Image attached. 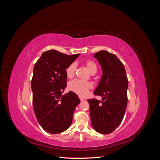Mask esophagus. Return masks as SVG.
Wrapping results in <instances>:
<instances>
[{
	"mask_svg": "<svg viewBox=\"0 0 160 160\" xmlns=\"http://www.w3.org/2000/svg\"><path fill=\"white\" fill-rule=\"evenodd\" d=\"M79 99L81 101H84L85 99L84 98H83V97H81V96H79Z\"/></svg>",
	"mask_w": 160,
	"mask_h": 160,
	"instance_id": "obj_1",
	"label": "esophagus"
}]
</instances>
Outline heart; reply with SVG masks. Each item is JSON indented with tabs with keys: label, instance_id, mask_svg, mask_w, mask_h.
Returning a JSON list of instances; mask_svg holds the SVG:
<instances>
[{
	"label": "heart",
	"instance_id": "b5f03b06",
	"mask_svg": "<svg viewBox=\"0 0 160 160\" xmlns=\"http://www.w3.org/2000/svg\"><path fill=\"white\" fill-rule=\"evenodd\" d=\"M87 67L91 72L93 71H97V65L93 61H88L86 62ZM76 64L75 62L70 64L66 69V74L68 78H71L73 77L75 73ZM91 84L89 82L81 81L79 79H75L71 81L69 83V89L70 91L74 92V93L78 94L81 96H84L88 93V90L91 88Z\"/></svg>",
	"mask_w": 160,
	"mask_h": 160
}]
</instances>
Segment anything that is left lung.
Listing matches in <instances>:
<instances>
[{
  "label": "left lung",
  "mask_w": 160,
  "mask_h": 160,
  "mask_svg": "<svg viewBox=\"0 0 160 160\" xmlns=\"http://www.w3.org/2000/svg\"><path fill=\"white\" fill-rule=\"evenodd\" d=\"M94 57L102 68V76L94 93L102 101L88 99L92 126L97 132L109 134L122 123L128 104V80L119 59L107 51L96 52Z\"/></svg>",
  "instance_id": "obj_1"
}]
</instances>
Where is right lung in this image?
<instances>
[{
  "mask_svg": "<svg viewBox=\"0 0 160 160\" xmlns=\"http://www.w3.org/2000/svg\"><path fill=\"white\" fill-rule=\"evenodd\" d=\"M80 54L44 52L34 66L31 81L33 109L45 132L57 134L68 129L80 99L74 92L62 95L67 87L66 69Z\"/></svg>",
  "mask_w": 160,
  "mask_h": 160,
  "instance_id": "obj_1",
  "label": "right lung"
}]
</instances>
